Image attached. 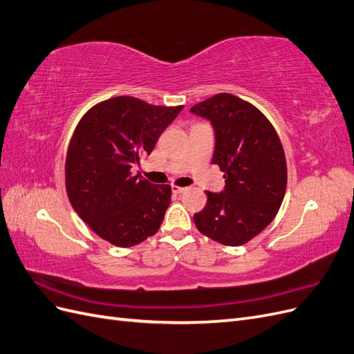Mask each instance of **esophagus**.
<instances>
[{
	"label": "esophagus",
	"instance_id": "obj_1",
	"mask_svg": "<svg viewBox=\"0 0 354 354\" xmlns=\"http://www.w3.org/2000/svg\"><path fill=\"white\" fill-rule=\"evenodd\" d=\"M187 190V187H180V186H173V192L174 194H185Z\"/></svg>",
	"mask_w": 354,
	"mask_h": 354
}]
</instances>
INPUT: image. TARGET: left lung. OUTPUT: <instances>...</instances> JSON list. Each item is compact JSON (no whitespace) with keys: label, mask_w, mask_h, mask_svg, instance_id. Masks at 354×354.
Segmentation results:
<instances>
[{"label":"left lung","mask_w":354,"mask_h":354,"mask_svg":"<svg viewBox=\"0 0 354 354\" xmlns=\"http://www.w3.org/2000/svg\"><path fill=\"white\" fill-rule=\"evenodd\" d=\"M190 112L209 121L216 138L212 164L226 178L220 194L207 192L205 208L194 216L196 227L223 245H243L281 208L286 190L282 143L269 120L233 94L212 95Z\"/></svg>","instance_id":"8db88e82"}]
</instances>
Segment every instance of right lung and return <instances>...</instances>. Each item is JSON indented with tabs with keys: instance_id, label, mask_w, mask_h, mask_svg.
<instances>
[{
	"instance_id": "1",
	"label": "right lung",
	"mask_w": 354,
	"mask_h": 354,
	"mask_svg": "<svg viewBox=\"0 0 354 354\" xmlns=\"http://www.w3.org/2000/svg\"><path fill=\"white\" fill-rule=\"evenodd\" d=\"M183 106H153L130 95L95 104L75 128L66 192L78 216L104 241L128 248L155 234L171 202L168 185L131 174Z\"/></svg>"
}]
</instances>
